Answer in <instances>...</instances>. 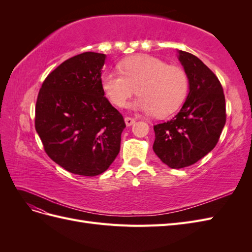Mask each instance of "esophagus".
Returning <instances> with one entry per match:
<instances>
[{
	"label": "esophagus",
	"mask_w": 252,
	"mask_h": 252,
	"mask_svg": "<svg viewBox=\"0 0 252 252\" xmlns=\"http://www.w3.org/2000/svg\"><path fill=\"white\" fill-rule=\"evenodd\" d=\"M134 122H135V120L132 119V118H129V117L125 118V124H126V126H131L132 124H134Z\"/></svg>",
	"instance_id": "1"
}]
</instances>
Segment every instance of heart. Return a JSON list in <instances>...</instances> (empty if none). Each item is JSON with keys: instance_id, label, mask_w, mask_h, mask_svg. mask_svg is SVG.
I'll use <instances>...</instances> for the list:
<instances>
[{"instance_id": "obj_1", "label": "heart", "mask_w": 252, "mask_h": 252, "mask_svg": "<svg viewBox=\"0 0 252 252\" xmlns=\"http://www.w3.org/2000/svg\"><path fill=\"white\" fill-rule=\"evenodd\" d=\"M121 70H105L102 87L110 102L122 107L133 94H141L129 107L154 112L163 118L177 111L188 93V77L179 66L163 60L140 55L124 60Z\"/></svg>"}]
</instances>
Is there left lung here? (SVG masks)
<instances>
[{"label": "left lung", "instance_id": "1", "mask_svg": "<svg viewBox=\"0 0 252 252\" xmlns=\"http://www.w3.org/2000/svg\"><path fill=\"white\" fill-rule=\"evenodd\" d=\"M188 77L189 93L179 113L154 126L155 154L173 169L196 163L216 147L226 123L223 87L202 61L178 50Z\"/></svg>", "mask_w": 252, "mask_h": 252}]
</instances>
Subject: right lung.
<instances>
[{"label":"right lung","instance_id":"add662e5","mask_svg":"<svg viewBox=\"0 0 252 252\" xmlns=\"http://www.w3.org/2000/svg\"><path fill=\"white\" fill-rule=\"evenodd\" d=\"M104 53L84 52L66 60L45 79L35 106V130L48 157L74 174L94 177L120 152L126 127L104 96Z\"/></svg>","mask_w":252,"mask_h":252}]
</instances>
